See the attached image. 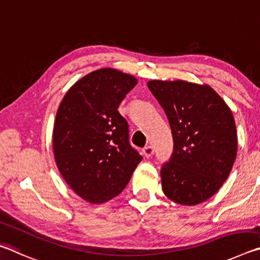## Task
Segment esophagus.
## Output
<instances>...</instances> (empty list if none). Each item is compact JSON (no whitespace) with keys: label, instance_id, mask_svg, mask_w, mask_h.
<instances>
[{"label":"esophagus","instance_id":"1","mask_svg":"<svg viewBox=\"0 0 260 260\" xmlns=\"http://www.w3.org/2000/svg\"><path fill=\"white\" fill-rule=\"evenodd\" d=\"M143 153H144V155L146 156V157H151L153 154H154L153 146H146V147L143 149Z\"/></svg>","mask_w":260,"mask_h":260}]
</instances>
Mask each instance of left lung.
<instances>
[{"mask_svg":"<svg viewBox=\"0 0 260 260\" xmlns=\"http://www.w3.org/2000/svg\"><path fill=\"white\" fill-rule=\"evenodd\" d=\"M147 85L174 139V152L161 168L163 192L184 206L206 201L229 178L238 152L231 109L209 85L157 80Z\"/></svg>","mask_w":260,"mask_h":260,"instance_id":"left-lung-1","label":"left lung"}]
</instances>
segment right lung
I'll return each mask as SVG.
<instances>
[{"label":"right lung","instance_id":"add662e5","mask_svg":"<svg viewBox=\"0 0 260 260\" xmlns=\"http://www.w3.org/2000/svg\"><path fill=\"white\" fill-rule=\"evenodd\" d=\"M137 80L112 68L82 77L58 108L52 145L59 171L90 203L120 194L143 160L129 140V124L117 108Z\"/></svg>","mask_w":260,"mask_h":260}]
</instances>
